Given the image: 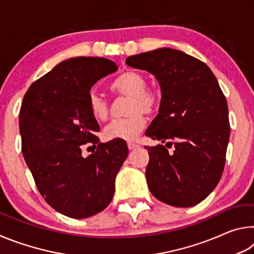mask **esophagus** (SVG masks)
I'll list each match as a JSON object with an SVG mask.
<instances>
[{"label": "esophagus", "instance_id": "obj_1", "mask_svg": "<svg viewBox=\"0 0 254 254\" xmlns=\"http://www.w3.org/2000/svg\"><path fill=\"white\" fill-rule=\"evenodd\" d=\"M127 148L128 150H134L136 148H139V144H136L134 142H127Z\"/></svg>", "mask_w": 254, "mask_h": 254}]
</instances>
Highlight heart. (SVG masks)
I'll return each instance as SVG.
<instances>
[{
    "label": "heart",
    "instance_id": "b5f03b06",
    "mask_svg": "<svg viewBox=\"0 0 254 254\" xmlns=\"http://www.w3.org/2000/svg\"><path fill=\"white\" fill-rule=\"evenodd\" d=\"M147 80L136 71H127L114 80L111 91L120 95L128 96L126 112L127 117L115 119L104 128V134L110 140H133L143 130L145 119L143 113L150 114L159 104V94L153 89L145 88ZM87 106L92 115L97 120H106L110 106L104 97L95 91L88 94Z\"/></svg>",
    "mask_w": 254,
    "mask_h": 254
}]
</instances>
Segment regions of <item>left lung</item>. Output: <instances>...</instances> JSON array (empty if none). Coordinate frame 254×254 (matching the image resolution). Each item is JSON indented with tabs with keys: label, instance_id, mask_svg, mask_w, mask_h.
Listing matches in <instances>:
<instances>
[{
	"label": "left lung",
	"instance_id": "1",
	"mask_svg": "<svg viewBox=\"0 0 254 254\" xmlns=\"http://www.w3.org/2000/svg\"><path fill=\"white\" fill-rule=\"evenodd\" d=\"M126 63L151 72L161 89L159 114L145 131L161 142L145 147L150 191L165 204L195 206L220 182L230 139L229 109L216 77L203 62L170 48L131 56Z\"/></svg>",
	"mask_w": 254,
	"mask_h": 254
}]
</instances>
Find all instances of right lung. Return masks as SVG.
Here are the masks:
<instances>
[{
    "instance_id": "right-lung-1",
    "label": "right lung",
    "mask_w": 254,
    "mask_h": 254,
    "mask_svg": "<svg viewBox=\"0 0 254 254\" xmlns=\"http://www.w3.org/2000/svg\"><path fill=\"white\" fill-rule=\"evenodd\" d=\"M118 70L100 57L64 60L30 86L20 110L22 152L41 196L57 212L86 218L105 209L128 150L124 140L101 143L87 106L92 86ZM85 145L94 151L84 158Z\"/></svg>"
}]
</instances>
